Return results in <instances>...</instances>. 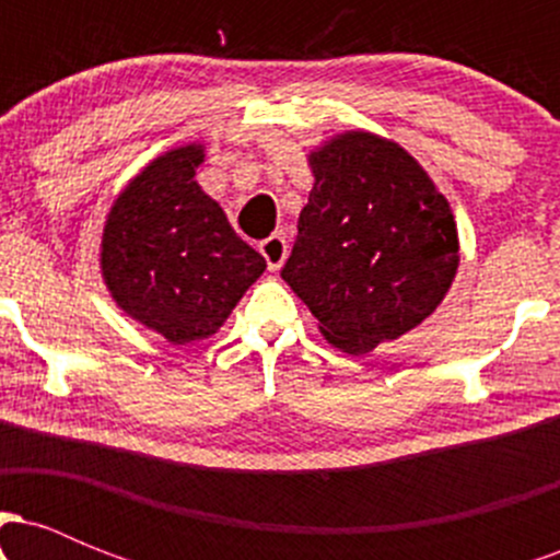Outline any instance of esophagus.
<instances>
[{
    "mask_svg": "<svg viewBox=\"0 0 560 560\" xmlns=\"http://www.w3.org/2000/svg\"><path fill=\"white\" fill-rule=\"evenodd\" d=\"M260 253L268 262V271H279L281 262H284L287 253H289V244L281 234H271L268 240L260 242Z\"/></svg>",
    "mask_w": 560,
    "mask_h": 560,
    "instance_id": "1",
    "label": "esophagus"
}]
</instances>
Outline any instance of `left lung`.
I'll list each match as a JSON object with an SVG mask.
<instances>
[{
  "label": "left lung",
  "mask_w": 560,
  "mask_h": 560,
  "mask_svg": "<svg viewBox=\"0 0 560 560\" xmlns=\"http://www.w3.org/2000/svg\"><path fill=\"white\" fill-rule=\"evenodd\" d=\"M311 168L281 279L334 347L363 355L432 316L458 271V231L432 178L387 139L342 133Z\"/></svg>",
  "instance_id": "obj_1"
}]
</instances>
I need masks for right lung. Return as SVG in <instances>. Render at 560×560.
<instances>
[{
  "label": "right lung",
  "mask_w": 560,
  "mask_h": 560,
  "mask_svg": "<svg viewBox=\"0 0 560 560\" xmlns=\"http://www.w3.org/2000/svg\"><path fill=\"white\" fill-rule=\"evenodd\" d=\"M202 150L152 160L115 199L102 236V276L120 307L171 345L210 337L266 260L195 182Z\"/></svg>",
  "instance_id": "obj_1"
}]
</instances>
